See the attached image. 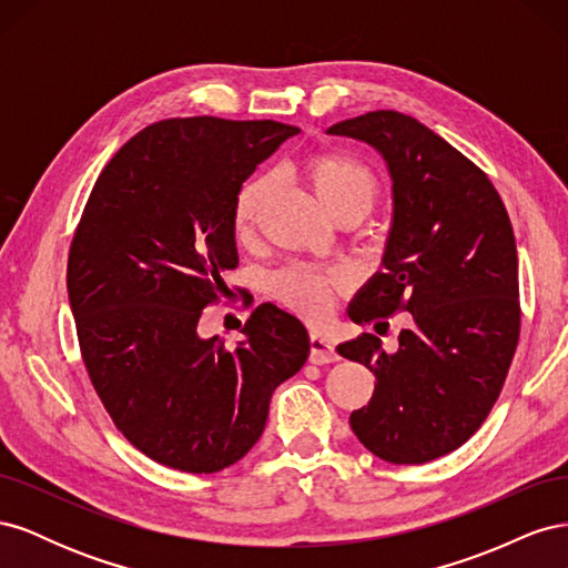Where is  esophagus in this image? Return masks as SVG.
Here are the masks:
<instances>
[{"label":"esophagus","mask_w":568,"mask_h":568,"mask_svg":"<svg viewBox=\"0 0 568 568\" xmlns=\"http://www.w3.org/2000/svg\"><path fill=\"white\" fill-rule=\"evenodd\" d=\"M338 359V351L332 343V338H326L317 332L311 334V363L313 365H329Z\"/></svg>","instance_id":"esophagus-1"}]
</instances>
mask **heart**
<instances>
[{"label": "heart", "instance_id": "1", "mask_svg": "<svg viewBox=\"0 0 568 568\" xmlns=\"http://www.w3.org/2000/svg\"><path fill=\"white\" fill-rule=\"evenodd\" d=\"M298 173L313 186L317 201L326 213L341 209H369L379 194L372 170L346 153H315L301 161ZM270 194V180L255 175L246 180L234 196L232 222L236 236H246L261 213V205ZM343 280L334 272H317L311 267H288L274 277V294L307 320H320L334 303L336 288Z\"/></svg>", "mask_w": 568, "mask_h": 568}]
</instances>
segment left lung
Instances as JSON below:
<instances>
[{
  "mask_svg": "<svg viewBox=\"0 0 568 568\" xmlns=\"http://www.w3.org/2000/svg\"><path fill=\"white\" fill-rule=\"evenodd\" d=\"M369 144L393 184L382 272L357 291V324L412 315L386 353L374 334L341 343L376 386L351 428L369 453L424 464L457 450L503 390L519 341V261L493 182L419 120L372 111L326 130Z\"/></svg>",
  "mask_w": 568,
  "mask_h": 568,
  "instance_id": "8db88e82",
  "label": "left lung"
}]
</instances>
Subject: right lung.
Here are the masks:
<instances>
[{
    "instance_id": "right-lung-1",
    "label": "right lung",
    "mask_w": 568,
    "mask_h": 568,
    "mask_svg": "<svg viewBox=\"0 0 568 568\" xmlns=\"http://www.w3.org/2000/svg\"><path fill=\"white\" fill-rule=\"evenodd\" d=\"M294 125L161 120L101 170L68 255L84 367L123 436L153 462L213 474L261 438L274 388L311 353L303 322L263 303L227 348L199 334L239 263L234 196Z\"/></svg>"
}]
</instances>
